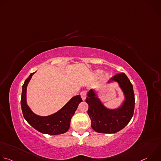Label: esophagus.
Masks as SVG:
<instances>
[{"instance_id": "obj_1", "label": "esophagus", "mask_w": 161, "mask_h": 161, "mask_svg": "<svg viewBox=\"0 0 161 161\" xmlns=\"http://www.w3.org/2000/svg\"><path fill=\"white\" fill-rule=\"evenodd\" d=\"M80 95H81V98H82L83 101H85V99H86V92H85V91H83V92H81L80 93Z\"/></svg>"}]
</instances>
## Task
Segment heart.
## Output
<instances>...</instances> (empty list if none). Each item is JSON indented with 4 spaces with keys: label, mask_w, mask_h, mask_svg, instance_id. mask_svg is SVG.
<instances>
[{
    "label": "heart",
    "mask_w": 161,
    "mask_h": 161,
    "mask_svg": "<svg viewBox=\"0 0 161 161\" xmlns=\"http://www.w3.org/2000/svg\"><path fill=\"white\" fill-rule=\"evenodd\" d=\"M103 73V70H101V69H97V70H96V71H94V76H95L98 77V76H101ZM109 76H110V74H109V73H106L103 75V81H106L107 80H108V79H109Z\"/></svg>",
    "instance_id": "heart-1"
}]
</instances>
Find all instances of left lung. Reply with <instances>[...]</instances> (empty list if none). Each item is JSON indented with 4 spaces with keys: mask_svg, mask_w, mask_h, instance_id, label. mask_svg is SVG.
<instances>
[{
    "mask_svg": "<svg viewBox=\"0 0 161 161\" xmlns=\"http://www.w3.org/2000/svg\"><path fill=\"white\" fill-rule=\"evenodd\" d=\"M113 82L118 83L124 97L120 105L115 108H107L99 97L96 89H91L87 92L85 101L88 104L91 127L99 133L113 134L120 131L133 116L135 99L130 80L124 73H120L113 77L108 84Z\"/></svg>",
    "mask_w": 161,
    "mask_h": 161,
    "instance_id": "obj_1",
    "label": "left lung"
}]
</instances>
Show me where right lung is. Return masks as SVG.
Returning <instances> with one entry per match:
<instances>
[{"mask_svg": "<svg viewBox=\"0 0 161 161\" xmlns=\"http://www.w3.org/2000/svg\"><path fill=\"white\" fill-rule=\"evenodd\" d=\"M31 73L22 86L21 106L27 122L39 132L50 135L66 132L70 127L71 120L79 104L82 102L80 95L73 97L60 109L48 116H40L34 113L27 103V88L32 76Z\"/></svg>", "mask_w": 161, "mask_h": 161, "instance_id": "right-lung-1", "label": "right lung"}]
</instances>
